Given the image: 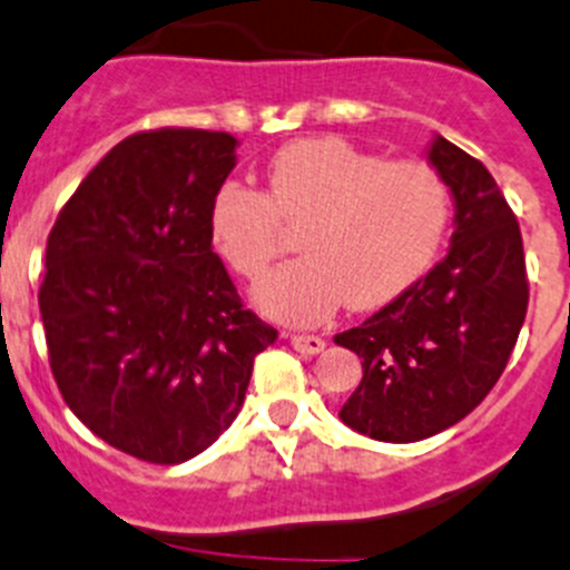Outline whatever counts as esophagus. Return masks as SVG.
<instances>
[{
  "label": "esophagus",
  "mask_w": 570,
  "mask_h": 570,
  "mask_svg": "<svg viewBox=\"0 0 570 570\" xmlns=\"http://www.w3.org/2000/svg\"><path fill=\"white\" fill-rule=\"evenodd\" d=\"M289 343L292 348L306 354V357H315V354H321L326 348V343L321 337H315V334H289Z\"/></svg>",
  "instance_id": "34e87169"
}]
</instances>
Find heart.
<instances>
[{
	"label": "heart",
	"mask_w": 570,
	"mask_h": 570,
	"mask_svg": "<svg viewBox=\"0 0 570 570\" xmlns=\"http://www.w3.org/2000/svg\"><path fill=\"white\" fill-rule=\"evenodd\" d=\"M278 225L301 227V258L255 284V309L317 326L345 301L376 309L422 278L450 225V190L428 163H385L340 137H312L275 154L264 194L225 183L207 213L213 249L242 278L267 269Z\"/></svg>",
	"instance_id": "b5f03b06"
}]
</instances>
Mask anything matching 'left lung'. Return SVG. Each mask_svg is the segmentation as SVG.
<instances>
[{"mask_svg":"<svg viewBox=\"0 0 570 570\" xmlns=\"http://www.w3.org/2000/svg\"><path fill=\"white\" fill-rule=\"evenodd\" d=\"M424 154L453 196L450 249L363 326L334 337L363 357V382L340 419L391 444L430 439L475 411L501 380L529 306L523 238L492 174L441 135Z\"/></svg>","mask_w":570,"mask_h":570,"instance_id":"8db88e82","label":"left lung"}]
</instances>
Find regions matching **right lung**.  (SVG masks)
<instances>
[{
    "label": "right lung",
    "mask_w": 570,
    "mask_h": 570,
    "mask_svg": "<svg viewBox=\"0 0 570 570\" xmlns=\"http://www.w3.org/2000/svg\"><path fill=\"white\" fill-rule=\"evenodd\" d=\"M236 148L227 131L126 137L47 238L39 309L58 391L98 439L151 464L219 439L278 337L242 309L207 233Z\"/></svg>",
    "instance_id": "1"
}]
</instances>
